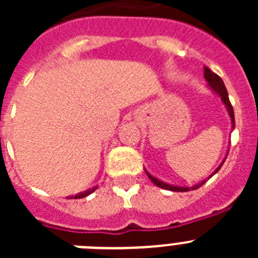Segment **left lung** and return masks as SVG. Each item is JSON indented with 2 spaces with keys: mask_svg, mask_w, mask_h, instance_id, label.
Segmentation results:
<instances>
[{
  "mask_svg": "<svg viewBox=\"0 0 258 258\" xmlns=\"http://www.w3.org/2000/svg\"><path fill=\"white\" fill-rule=\"evenodd\" d=\"M204 77H206V80L208 81V85L211 86V89L213 90V92L217 93L218 95L221 97V99H222L223 104L226 106L227 108V112H229L230 117H231V122H232V127H235V117H234V109H232V106L231 103H230V99H229V94H227V90H226V86H225V84H223L222 79H221L218 75H216L214 72H212L211 70H209L208 67H204ZM225 163V160L222 161V164ZM222 164H221L220 166H218L217 169H216V172L217 173L218 170L221 169V166H222ZM147 173V175H149V178L151 179L152 182H154L156 186H159V187L161 188H165V190H169V191H177V192H184V191H190V190H197V188H199L200 186H203V184L206 183V181L200 182V183L195 184V186H192V187H178V186H172V184H168L165 183V182L163 181H159L157 178H155V177H152L151 174H150L149 172ZM213 173V174H214ZM212 174V175H213Z\"/></svg>",
  "mask_w": 258,
  "mask_h": 258,
  "instance_id": "8db88e82",
  "label": "left lung"
}]
</instances>
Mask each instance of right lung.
I'll list each match as a JSON object with an SVG mask.
<instances>
[{
	"label": "right lung",
	"mask_w": 258,
	"mask_h": 258,
	"mask_svg": "<svg viewBox=\"0 0 258 258\" xmlns=\"http://www.w3.org/2000/svg\"><path fill=\"white\" fill-rule=\"evenodd\" d=\"M95 190H97V187H93V188H90V190L85 191V192L77 194V195H75V197H71V199H72V198H75V199H81V198H85V197H88L89 194H92V192H94V191H95Z\"/></svg>",
	"instance_id": "add662e5"
}]
</instances>
